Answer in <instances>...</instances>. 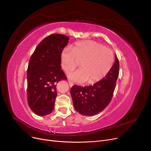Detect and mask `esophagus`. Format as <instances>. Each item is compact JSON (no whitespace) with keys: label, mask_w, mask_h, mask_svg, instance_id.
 Masks as SVG:
<instances>
[{"label":"esophagus","mask_w":151,"mask_h":151,"mask_svg":"<svg viewBox=\"0 0 151 151\" xmlns=\"http://www.w3.org/2000/svg\"><path fill=\"white\" fill-rule=\"evenodd\" d=\"M68 84H69L70 87H72V86H73V85H74V83H73L71 81L68 80Z\"/></svg>","instance_id":"1"}]
</instances>
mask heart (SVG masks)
<instances>
[{"mask_svg":"<svg viewBox=\"0 0 151 151\" xmlns=\"http://www.w3.org/2000/svg\"><path fill=\"white\" fill-rule=\"evenodd\" d=\"M61 65L68 73L79 65L80 68L70 73L68 77L77 83L88 80L94 83L103 79L110 71L113 65L114 55L111 50L92 40L76 43L71 48H67L61 53Z\"/></svg>","mask_w":151,"mask_h":151,"instance_id":"b5f03b06","label":"heart"}]
</instances>
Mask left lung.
<instances>
[{"instance_id":"left-lung-1","label":"left lung","mask_w":151,"mask_h":151,"mask_svg":"<svg viewBox=\"0 0 151 151\" xmlns=\"http://www.w3.org/2000/svg\"><path fill=\"white\" fill-rule=\"evenodd\" d=\"M119 60L115 62L108 74L93 85H74L70 89L75 109L84 116H93L102 111L110 103L119 75Z\"/></svg>"}]
</instances>
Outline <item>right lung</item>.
I'll return each instance as SVG.
<instances>
[{
  "label": "right lung",
  "instance_id": "obj_1",
  "mask_svg": "<svg viewBox=\"0 0 151 151\" xmlns=\"http://www.w3.org/2000/svg\"><path fill=\"white\" fill-rule=\"evenodd\" d=\"M69 38L53 34L44 38L32 55L27 70V97L29 108L39 116L51 113L57 95V84L67 80L61 67V53Z\"/></svg>",
  "mask_w": 151,
  "mask_h": 151
}]
</instances>
